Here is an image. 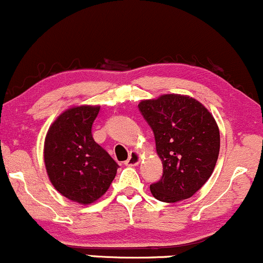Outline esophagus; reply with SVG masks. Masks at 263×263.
I'll return each mask as SVG.
<instances>
[{
  "instance_id": "esophagus-1",
  "label": "esophagus",
  "mask_w": 263,
  "mask_h": 263,
  "mask_svg": "<svg viewBox=\"0 0 263 263\" xmlns=\"http://www.w3.org/2000/svg\"><path fill=\"white\" fill-rule=\"evenodd\" d=\"M140 161H141V155L138 152H136V151H134V152L129 153L128 159L125 162V164L128 165V167H134V165H137L138 163H140Z\"/></svg>"
}]
</instances>
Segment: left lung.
Listing matches in <instances>:
<instances>
[{
  "mask_svg": "<svg viewBox=\"0 0 263 263\" xmlns=\"http://www.w3.org/2000/svg\"><path fill=\"white\" fill-rule=\"evenodd\" d=\"M140 112L152 128L163 174L151 193L164 203L195 194L209 179L220 151V132L213 115L189 96L168 93L143 100Z\"/></svg>",
  "mask_w": 263,
  "mask_h": 263,
  "instance_id": "obj_1",
  "label": "left lung"
}]
</instances>
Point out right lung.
Masks as SVG:
<instances>
[{"label":"right lung","instance_id":"obj_1","mask_svg":"<svg viewBox=\"0 0 263 263\" xmlns=\"http://www.w3.org/2000/svg\"><path fill=\"white\" fill-rule=\"evenodd\" d=\"M100 106H77L63 112L49 127L44 163L50 182L62 195L91 204L106 193L119 164L92 138Z\"/></svg>","mask_w":263,"mask_h":263}]
</instances>
